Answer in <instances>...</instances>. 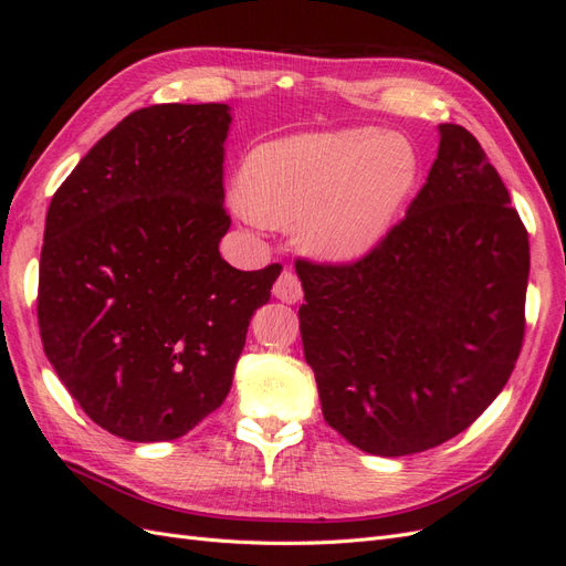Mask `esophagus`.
Masks as SVG:
<instances>
[{
    "label": "esophagus",
    "instance_id": "obj_1",
    "mask_svg": "<svg viewBox=\"0 0 566 566\" xmlns=\"http://www.w3.org/2000/svg\"><path fill=\"white\" fill-rule=\"evenodd\" d=\"M273 295H276V297H279L281 302H285V304L300 302V300H302V283H300V279H297V273L285 269V271L281 273V276H279L276 285H273Z\"/></svg>",
    "mask_w": 566,
    "mask_h": 566
}]
</instances>
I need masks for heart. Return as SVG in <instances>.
Instances as JSON below:
<instances>
[{
    "label": "heart",
    "mask_w": 566,
    "mask_h": 566,
    "mask_svg": "<svg viewBox=\"0 0 566 566\" xmlns=\"http://www.w3.org/2000/svg\"><path fill=\"white\" fill-rule=\"evenodd\" d=\"M410 146L375 129L302 134L254 153L245 210L269 227L302 221L323 260H358L378 245L416 184Z\"/></svg>",
    "instance_id": "b5f03b06"
}]
</instances>
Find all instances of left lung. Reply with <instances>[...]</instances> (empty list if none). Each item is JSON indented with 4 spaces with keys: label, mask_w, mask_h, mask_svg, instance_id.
<instances>
[{
    "label": "left lung",
    "mask_w": 566,
    "mask_h": 566,
    "mask_svg": "<svg viewBox=\"0 0 566 566\" xmlns=\"http://www.w3.org/2000/svg\"><path fill=\"white\" fill-rule=\"evenodd\" d=\"M439 132L424 186L378 245L349 264L295 262L323 418L373 455L468 430L524 342L528 233L474 136Z\"/></svg>",
    "instance_id": "1"
}]
</instances>
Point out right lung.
Wrapping results in <instances>:
<instances>
[{
  "instance_id": "obj_1",
  "label": "right lung",
  "mask_w": 566,
  "mask_h": 566,
  "mask_svg": "<svg viewBox=\"0 0 566 566\" xmlns=\"http://www.w3.org/2000/svg\"><path fill=\"white\" fill-rule=\"evenodd\" d=\"M227 104L129 113L51 198L38 323L49 364L98 427L169 441L224 403L281 264L221 260Z\"/></svg>"
}]
</instances>
